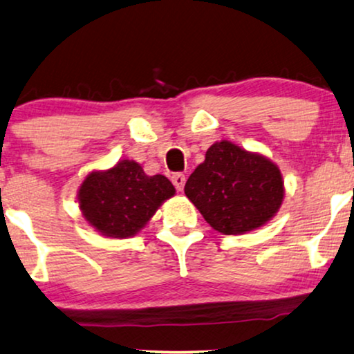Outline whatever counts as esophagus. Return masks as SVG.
<instances>
[{"instance_id":"34e87169","label":"esophagus","mask_w":354,"mask_h":354,"mask_svg":"<svg viewBox=\"0 0 354 354\" xmlns=\"http://www.w3.org/2000/svg\"><path fill=\"white\" fill-rule=\"evenodd\" d=\"M185 182H187V177L183 176L182 172H176L172 176V183H174V187H176L178 192L183 190V187H185Z\"/></svg>"}]
</instances>
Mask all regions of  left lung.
Listing matches in <instances>:
<instances>
[{"mask_svg": "<svg viewBox=\"0 0 354 354\" xmlns=\"http://www.w3.org/2000/svg\"><path fill=\"white\" fill-rule=\"evenodd\" d=\"M185 195L212 229L239 235L258 229L282 205L279 167L230 142L214 143L185 183Z\"/></svg>", "mask_w": 354, "mask_h": 354, "instance_id": "1", "label": "left lung"}]
</instances>
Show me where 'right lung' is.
Returning a JSON list of instances; mask_svg holds the SVG:
<instances>
[{
    "mask_svg": "<svg viewBox=\"0 0 354 354\" xmlns=\"http://www.w3.org/2000/svg\"><path fill=\"white\" fill-rule=\"evenodd\" d=\"M176 188L167 177L147 176L140 164L120 161L106 172H91L79 192L85 219L103 235L127 239L147 224Z\"/></svg>",
    "mask_w": 354,
    "mask_h": 354,
    "instance_id": "add662e5",
    "label": "right lung"
}]
</instances>
